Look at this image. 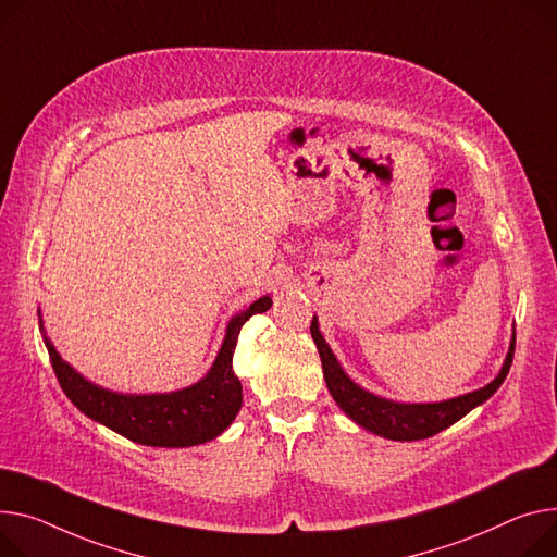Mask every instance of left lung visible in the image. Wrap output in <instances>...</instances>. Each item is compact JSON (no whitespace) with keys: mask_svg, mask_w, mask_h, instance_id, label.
Segmentation results:
<instances>
[{"mask_svg":"<svg viewBox=\"0 0 557 557\" xmlns=\"http://www.w3.org/2000/svg\"><path fill=\"white\" fill-rule=\"evenodd\" d=\"M311 336L318 347L324 381H326V387H329L333 400L338 403L341 410L356 425L374 432L383 438H392V441L428 438L441 430L450 428L459 419H463L470 410H474L476 405L486 403L499 389V385L504 383V379L508 374L512 354H515V331H512L504 364L499 369V374L488 385L479 387L474 392H468L463 396H455V398L438 400V403H400V400H392V398L369 392L349 379V374L338 362L336 354L331 351L329 343L320 333V324H318L315 315L311 322Z\"/></svg>","mask_w":557,"mask_h":557,"instance_id":"1","label":"left lung"}]
</instances>
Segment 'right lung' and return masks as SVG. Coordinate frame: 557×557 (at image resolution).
<instances>
[{"mask_svg":"<svg viewBox=\"0 0 557 557\" xmlns=\"http://www.w3.org/2000/svg\"><path fill=\"white\" fill-rule=\"evenodd\" d=\"M271 305V295H264L228 320L224 343L203 379L188 387L154 394H123L91 383L62 360L47 336L42 311L37 315L60 387L85 417L140 446L190 448L216 438L239 414L244 396L233 369L237 336L250 315L269 311Z\"/></svg>","mask_w":557,"mask_h":557,"instance_id":"add662e5","label":"right lung"}]
</instances>
